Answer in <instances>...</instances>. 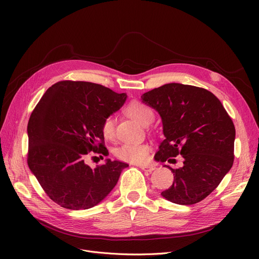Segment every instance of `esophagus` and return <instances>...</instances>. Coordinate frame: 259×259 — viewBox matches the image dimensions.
<instances>
[{"mask_svg": "<svg viewBox=\"0 0 259 259\" xmlns=\"http://www.w3.org/2000/svg\"><path fill=\"white\" fill-rule=\"evenodd\" d=\"M140 168L144 171H147V172H152L155 169L153 166H148V165H141Z\"/></svg>", "mask_w": 259, "mask_h": 259, "instance_id": "34e87169", "label": "esophagus"}]
</instances>
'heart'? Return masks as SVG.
<instances>
[{"label": "heart", "instance_id": "1", "mask_svg": "<svg viewBox=\"0 0 259 259\" xmlns=\"http://www.w3.org/2000/svg\"><path fill=\"white\" fill-rule=\"evenodd\" d=\"M126 112L133 119L139 121L140 124L147 126L154 119V112L147 104L140 101H132L126 107ZM102 133L107 140H111L115 134V119L112 115H107L103 118L101 124ZM150 148L147 144H133L124 143L118 146L114 154L117 158L134 162V164H141L148 158Z\"/></svg>", "mask_w": 259, "mask_h": 259}]
</instances>
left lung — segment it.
Listing matches in <instances>:
<instances>
[{
    "label": "left lung",
    "mask_w": 259,
    "mask_h": 259,
    "mask_svg": "<svg viewBox=\"0 0 259 259\" xmlns=\"http://www.w3.org/2000/svg\"><path fill=\"white\" fill-rule=\"evenodd\" d=\"M143 101L158 111L165 139L155 159L184 165L170 168L174 181L161 192L179 205H194L221 184L234 161L235 127L221 101L205 88L166 84L143 94Z\"/></svg>",
    "instance_id": "1"
}]
</instances>
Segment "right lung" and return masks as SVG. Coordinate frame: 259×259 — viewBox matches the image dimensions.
<instances>
[{"label":"right lung","mask_w":259,"mask_h":259,"mask_svg":"<svg viewBox=\"0 0 259 259\" xmlns=\"http://www.w3.org/2000/svg\"><path fill=\"white\" fill-rule=\"evenodd\" d=\"M127 95L103 85L61 80L47 89L30 115L27 162L45 193L70 210L98 205L115 187L128 164L107 159L91 168L90 152L107 156L102 120L125 103Z\"/></svg>","instance_id":"1"}]
</instances>
